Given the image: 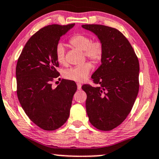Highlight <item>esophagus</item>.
<instances>
[{"mask_svg":"<svg viewBox=\"0 0 159 159\" xmlns=\"http://www.w3.org/2000/svg\"><path fill=\"white\" fill-rule=\"evenodd\" d=\"M77 88H78V89H81V84L78 83L77 84Z\"/></svg>","mask_w":159,"mask_h":159,"instance_id":"esophagus-1","label":"esophagus"}]
</instances>
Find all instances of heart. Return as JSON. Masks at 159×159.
I'll return each instance as SVG.
<instances>
[{
	"mask_svg": "<svg viewBox=\"0 0 159 159\" xmlns=\"http://www.w3.org/2000/svg\"><path fill=\"white\" fill-rule=\"evenodd\" d=\"M70 43L76 49L84 51V56L97 64L101 61L104 54L103 44L99 40L92 42V38L85 34H76L70 39ZM65 48L63 43H58L56 46L55 55L56 60L61 65L66 63ZM92 69L89 62L75 66L64 72V76L70 81L81 82L87 78Z\"/></svg>",
	"mask_w": 159,
	"mask_h": 159,
	"instance_id": "obj_1",
	"label": "heart"
}]
</instances>
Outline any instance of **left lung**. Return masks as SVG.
Masks as SVG:
<instances>
[{"instance_id":"obj_1","label":"left lung","mask_w":159,"mask_h":159,"mask_svg":"<svg viewBox=\"0 0 159 159\" xmlns=\"http://www.w3.org/2000/svg\"><path fill=\"white\" fill-rule=\"evenodd\" d=\"M103 44L101 65L92 74L99 86L84 84L86 113L94 127L111 130L120 125L131 111L139 88V63L129 41L120 31L103 25H82Z\"/></svg>"}]
</instances>
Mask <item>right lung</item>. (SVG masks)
Returning a JSON list of instances; mask_svg holds the SVG:
<instances>
[{
    "instance_id": "right-lung-1",
    "label": "right lung",
    "mask_w": 159,
    "mask_h": 159,
    "mask_svg": "<svg viewBox=\"0 0 159 159\" xmlns=\"http://www.w3.org/2000/svg\"><path fill=\"white\" fill-rule=\"evenodd\" d=\"M75 25H47L34 34L24 46L16 67L17 94L26 115L45 130L58 129L70 116L77 86L62 79L55 89L51 82L59 76L55 55L60 37Z\"/></svg>"
}]
</instances>
